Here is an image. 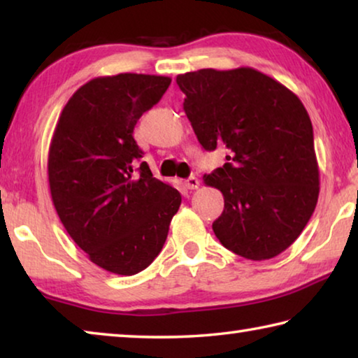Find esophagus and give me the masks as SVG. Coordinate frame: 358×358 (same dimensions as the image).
I'll return each mask as SVG.
<instances>
[{
  "instance_id": "34e87169",
  "label": "esophagus",
  "mask_w": 358,
  "mask_h": 358,
  "mask_svg": "<svg viewBox=\"0 0 358 358\" xmlns=\"http://www.w3.org/2000/svg\"><path fill=\"white\" fill-rule=\"evenodd\" d=\"M185 185H186L187 189L194 191V189H197L199 185H201V181H199V178H196V177H189L185 181Z\"/></svg>"
}]
</instances>
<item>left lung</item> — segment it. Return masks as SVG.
<instances>
[{"instance_id": "1", "label": "left lung", "mask_w": 358, "mask_h": 358, "mask_svg": "<svg viewBox=\"0 0 358 358\" xmlns=\"http://www.w3.org/2000/svg\"><path fill=\"white\" fill-rule=\"evenodd\" d=\"M185 112L202 147L227 161L203 175L224 211L213 232L238 256L276 257L299 238L319 197L313 124L299 96L252 68L201 69L177 77Z\"/></svg>"}]
</instances>
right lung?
<instances>
[{"mask_svg":"<svg viewBox=\"0 0 358 358\" xmlns=\"http://www.w3.org/2000/svg\"><path fill=\"white\" fill-rule=\"evenodd\" d=\"M171 82L131 72L93 78L64 106L48 148L59 221L93 264L115 275H136L153 262L180 208V192L155 178L147 162L134 175L142 157L134 128Z\"/></svg>","mask_w":358,"mask_h":358,"instance_id":"add662e5","label":"right lung"}]
</instances>
